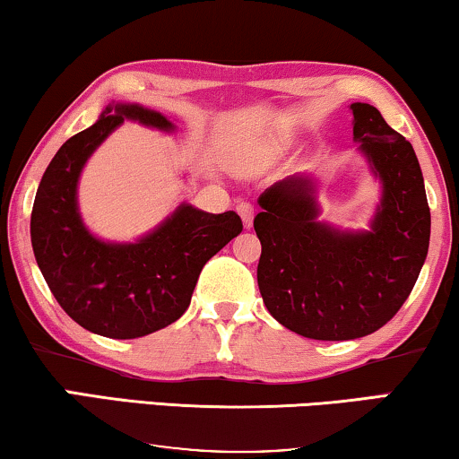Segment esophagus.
Listing matches in <instances>:
<instances>
[{
    "instance_id": "esophagus-1",
    "label": "esophagus",
    "mask_w": 459,
    "mask_h": 459,
    "mask_svg": "<svg viewBox=\"0 0 459 459\" xmlns=\"http://www.w3.org/2000/svg\"><path fill=\"white\" fill-rule=\"evenodd\" d=\"M236 211H238V215L242 217L244 228H250V225H253V219H255V206L248 203H240L236 206Z\"/></svg>"
}]
</instances>
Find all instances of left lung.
<instances>
[{
    "instance_id": "8db88e82",
    "label": "left lung",
    "mask_w": 459,
    "mask_h": 459,
    "mask_svg": "<svg viewBox=\"0 0 459 459\" xmlns=\"http://www.w3.org/2000/svg\"><path fill=\"white\" fill-rule=\"evenodd\" d=\"M353 140L380 181L368 230L319 221L317 181L297 173L261 194L256 281L267 311L313 341H351L401 309L429 255L430 209L411 143L374 106L355 102Z\"/></svg>"
}]
</instances>
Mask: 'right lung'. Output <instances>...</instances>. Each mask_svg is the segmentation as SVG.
<instances>
[{
	"label": "right lung",
	"mask_w": 459,
	"mask_h": 459,
	"mask_svg": "<svg viewBox=\"0 0 459 459\" xmlns=\"http://www.w3.org/2000/svg\"><path fill=\"white\" fill-rule=\"evenodd\" d=\"M125 121L165 134L178 129L159 110L112 100L91 127L62 143L30 215L37 265L56 300L85 330L118 341L178 322L204 263L242 231L234 211L212 215L181 203L135 242L93 236L79 211V179L90 156Z\"/></svg>",
	"instance_id": "right-lung-1"
}]
</instances>
